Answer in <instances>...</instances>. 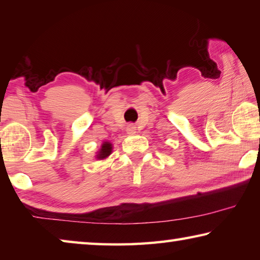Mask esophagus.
<instances>
[{
  "label": "esophagus",
  "instance_id": "obj_1",
  "mask_svg": "<svg viewBox=\"0 0 260 260\" xmlns=\"http://www.w3.org/2000/svg\"><path fill=\"white\" fill-rule=\"evenodd\" d=\"M126 131H127V133H128V134L133 135V134H135V133H136V127H135L133 124H129L128 126H127Z\"/></svg>",
  "mask_w": 260,
  "mask_h": 260
}]
</instances>
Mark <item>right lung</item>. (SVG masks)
Here are the masks:
<instances>
[{
  "instance_id": "add662e5",
  "label": "right lung",
  "mask_w": 260,
  "mask_h": 260,
  "mask_svg": "<svg viewBox=\"0 0 260 260\" xmlns=\"http://www.w3.org/2000/svg\"><path fill=\"white\" fill-rule=\"evenodd\" d=\"M112 148H113V146L111 142H109V141H104V142L102 143V146H101L100 150L96 152L95 158L99 160L105 159V158H108L110 155H111Z\"/></svg>"
}]
</instances>
